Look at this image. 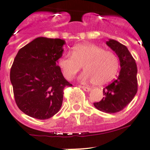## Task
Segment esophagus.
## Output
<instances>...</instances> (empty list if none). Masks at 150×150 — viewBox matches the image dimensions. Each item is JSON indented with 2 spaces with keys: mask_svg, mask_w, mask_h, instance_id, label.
I'll return each mask as SVG.
<instances>
[{
  "mask_svg": "<svg viewBox=\"0 0 150 150\" xmlns=\"http://www.w3.org/2000/svg\"><path fill=\"white\" fill-rule=\"evenodd\" d=\"M81 87L83 90H85V91H87V92H89L91 90V88H90V87H86V86H81Z\"/></svg>",
  "mask_w": 150,
  "mask_h": 150,
  "instance_id": "esophagus-1",
  "label": "esophagus"
}]
</instances>
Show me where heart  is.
<instances>
[{"label": "heart", "mask_w": 150, "mask_h": 150, "mask_svg": "<svg viewBox=\"0 0 150 150\" xmlns=\"http://www.w3.org/2000/svg\"><path fill=\"white\" fill-rule=\"evenodd\" d=\"M58 65L63 76L72 80L83 67L85 72L80 76L83 81H93L102 86L111 81L120 67L118 57L115 53L105 51L98 45L84 43L75 46L72 54L60 57Z\"/></svg>", "instance_id": "1"}]
</instances>
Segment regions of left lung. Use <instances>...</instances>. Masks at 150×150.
<instances>
[{"label":"left lung","instance_id":"8db88e82","mask_svg":"<svg viewBox=\"0 0 150 150\" xmlns=\"http://www.w3.org/2000/svg\"><path fill=\"white\" fill-rule=\"evenodd\" d=\"M106 44L118 56L121 70L118 78L103 89L102 100L93 105L101 111L114 114L124 109L137 93V69L126 46L114 40H109Z\"/></svg>","mask_w":150,"mask_h":150}]
</instances>
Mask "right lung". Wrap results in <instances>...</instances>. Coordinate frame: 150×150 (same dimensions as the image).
Masks as SVG:
<instances>
[{"mask_svg":"<svg viewBox=\"0 0 150 150\" xmlns=\"http://www.w3.org/2000/svg\"><path fill=\"white\" fill-rule=\"evenodd\" d=\"M65 41L38 37L18 51L10 69L16 103L27 115L47 120L62 106L63 89L71 87L57 62Z\"/></svg>","mask_w":150,"mask_h":150,"instance_id":"add662e5","label":"right lung"}]
</instances>
